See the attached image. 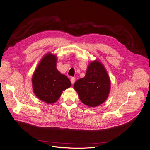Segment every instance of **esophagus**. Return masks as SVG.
Returning a JSON list of instances; mask_svg holds the SVG:
<instances>
[{"label": "esophagus", "instance_id": "34e87169", "mask_svg": "<svg viewBox=\"0 0 150 150\" xmlns=\"http://www.w3.org/2000/svg\"><path fill=\"white\" fill-rule=\"evenodd\" d=\"M70 81H71V84H74V83H75V79L74 78V77H71V79Z\"/></svg>", "mask_w": 150, "mask_h": 150}]
</instances>
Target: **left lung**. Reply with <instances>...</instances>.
Listing matches in <instances>:
<instances>
[{
    "label": "left lung",
    "instance_id": "1",
    "mask_svg": "<svg viewBox=\"0 0 150 150\" xmlns=\"http://www.w3.org/2000/svg\"><path fill=\"white\" fill-rule=\"evenodd\" d=\"M110 81L104 66L98 60L88 66L84 78L79 79L74 85L81 101L90 107L103 103L108 98Z\"/></svg>",
    "mask_w": 150,
    "mask_h": 150
}]
</instances>
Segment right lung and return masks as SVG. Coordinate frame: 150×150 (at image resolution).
I'll return each instance as SVG.
<instances>
[{"instance_id": "right-lung-1", "label": "right lung", "mask_w": 150, "mask_h": 150, "mask_svg": "<svg viewBox=\"0 0 150 150\" xmlns=\"http://www.w3.org/2000/svg\"><path fill=\"white\" fill-rule=\"evenodd\" d=\"M56 57L47 54L38 65L32 78L36 96L48 104L56 102L62 91L71 86L70 80L56 68Z\"/></svg>"}]
</instances>
